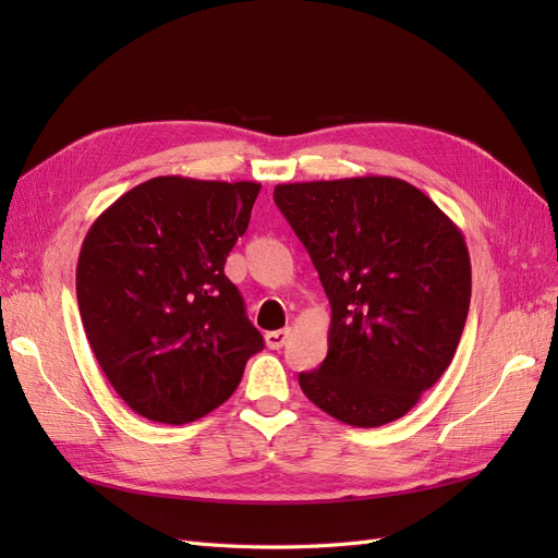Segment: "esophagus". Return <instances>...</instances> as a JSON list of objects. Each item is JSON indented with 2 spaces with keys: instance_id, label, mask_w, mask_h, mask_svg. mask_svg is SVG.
<instances>
[{
  "instance_id": "esophagus-1",
  "label": "esophagus",
  "mask_w": 558,
  "mask_h": 558,
  "mask_svg": "<svg viewBox=\"0 0 558 558\" xmlns=\"http://www.w3.org/2000/svg\"><path fill=\"white\" fill-rule=\"evenodd\" d=\"M291 337V328H281V330H272V332H265V344L269 349H281L286 342H289Z\"/></svg>"
}]
</instances>
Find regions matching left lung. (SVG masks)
<instances>
[{"mask_svg":"<svg viewBox=\"0 0 558 558\" xmlns=\"http://www.w3.org/2000/svg\"><path fill=\"white\" fill-rule=\"evenodd\" d=\"M275 202L330 302L328 356L300 373L302 393L342 424H391L461 342L472 291L463 232L396 177L279 183Z\"/></svg>","mask_w":558,"mask_h":558,"instance_id":"obj_1","label":"left lung"}]
</instances>
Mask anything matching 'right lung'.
I'll use <instances>...</instances> for the list:
<instances>
[{
    "mask_svg": "<svg viewBox=\"0 0 558 558\" xmlns=\"http://www.w3.org/2000/svg\"><path fill=\"white\" fill-rule=\"evenodd\" d=\"M258 193L256 181L156 177L118 197L83 240V330L116 393L148 421L209 414L263 349L223 272Z\"/></svg>",
    "mask_w": 558,
    "mask_h": 558,
    "instance_id": "obj_1",
    "label": "right lung"
}]
</instances>
